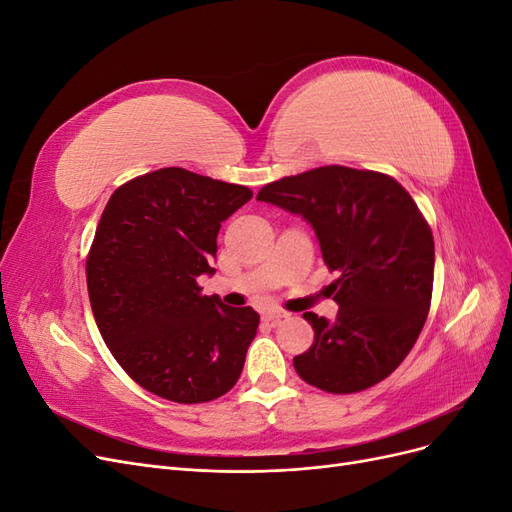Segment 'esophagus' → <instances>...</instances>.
Wrapping results in <instances>:
<instances>
[{
    "instance_id": "1",
    "label": "esophagus",
    "mask_w": 512,
    "mask_h": 512,
    "mask_svg": "<svg viewBox=\"0 0 512 512\" xmlns=\"http://www.w3.org/2000/svg\"><path fill=\"white\" fill-rule=\"evenodd\" d=\"M290 314L288 312H282V309H269V312L262 316L265 318L267 322H271V324H280L282 320H286Z\"/></svg>"
}]
</instances>
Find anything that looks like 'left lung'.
<instances>
[{"mask_svg":"<svg viewBox=\"0 0 512 512\" xmlns=\"http://www.w3.org/2000/svg\"><path fill=\"white\" fill-rule=\"evenodd\" d=\"M314 226L335 320L305 312L314 344L294 356L297 374L320 391L369 389L406 359L421 335L433 290V235L404 185L378 170L320 166L267 183L256 196Z\"/></svg>","mask_w":512,"mask_h":512,"instance_id":"left-lung-1","label":"left lung"}]
</instances>
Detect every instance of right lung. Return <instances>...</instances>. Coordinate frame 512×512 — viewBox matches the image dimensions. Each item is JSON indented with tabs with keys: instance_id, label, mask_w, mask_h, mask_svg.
<instances>
[{
	"instance_id": "obj_1",
	"label": "right lung",
	"mask_w": 512,
	"mask_h": 512,
	"mask_svg": "<svg viewBox=\"0 0 512 512\" xmlns=\"http://www.w3.org/2000/svg\"><path fill=\"white\" fill-rule=\"evenodd\" d=\"M252 198L245 185L168 166L108 198L87 254V292L104 344L145 391L205 404L237 384L258 329L252 307L203 294L218 232Z\"/></svg>"
}]
</instances>
